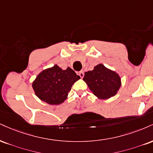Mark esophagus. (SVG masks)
<instances>
[{"label": "esophagus", "mask_w": 153, "mask_h": 153, "mask_svg": "<svg viewBox=\"0 0 153 153\" xmlns=\"http://www.w3.org/2000/svg\"><path fill=\"white\" fill-rule=\"evenodd\" d=\"M78 75H80V78H83V77H84V73H83V72H82V71H80V72H78Z\"/></svg>", "instance_id": "obj_1"}]
</instances>
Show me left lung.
I'll return each instance as SVG.
<instances>
[{
    "mask_svg": "<svg viewBox=\"0 0 153 153\" xmlns=\"http://www.w3.org/2000/svg\"><path fill=\"white\" fill-rule=\"evenodd\" d=\"M83 80L93 94L100 99H108L114 96L121 85L119 75L106 68L102 64L95 66L93 71L85 73Z\"/></svg>",
    "mask_w": 153,
    "mask_h": 153,
    "instance_id": "left-lung-1",
    "label": "left lung"
}]
</instances>
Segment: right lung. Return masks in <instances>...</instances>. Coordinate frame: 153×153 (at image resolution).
<instances>
[{"label": "right lung", "instance_id": "add662e5", "mask_svg": "<svg viewBox=\"0 0 153 153\" xmlns=\"http://www.w3.org/2000/svg\"><path fill=\"white\" fill-rule=\"evenodd\" d=\"M80 78L71 68L62 70L55 65L36 77L33 88L41 100L51 105H59L65 101L72 85Z\"/></svg>", "mask_w": 153, "mask_h": 153}]
</instances>
